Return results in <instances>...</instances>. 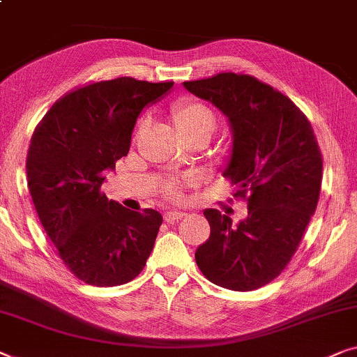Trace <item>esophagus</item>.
Returning <instances> with one entry per match:
<instances>
[{
    "mask_svg": "<svg viewBox=\"0 0 357 357\" xmlns=\"http://www.w3.org/2000/svg\"><path fill=\"white\" fill-rule=\"evenodd\" d=\"M185 217L183 211H167L166 213V220L167 222H175V220H180Z\"/></svg>",
    "mask_w": 357,
    "mask_h": 357,
    "instance_id": "esophagus-1",
    "label": "esophagus"
}]
</instances>
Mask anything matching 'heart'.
Instances as JSON below:
<instances>
[{
	"instance_id": "1",
	"label": "heart",
	"mask_w": 357,
	"mask_h": 357,
	"mask_svg": "<svg viewBox=\"0 0 357 357\" xmlns=\"http://www.w3.org/2000/svg\"><path fill=\"white\" fill-rule=\"evenodd\" d=\"M174 121L177 127L183 133H193L203 128H211L214 130L215 127V117L214 112L209 109L204 102L198 100H191V98H185V100L178 101L174 106ZM146 123V119L140 123V128ZM195 183L193 178L190 177H170L164 183V195L169 196L170 199L182 201L185 198V191H187L191 185Z\"/></svg>"
}]
</instances>
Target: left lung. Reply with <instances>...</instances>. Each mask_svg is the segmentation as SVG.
<instances>
[{
  "label": "left lung",
  "instance_id": "1",
  "mask_svg": "<svg viewBox=\"0 0 357 357\" xmlns=\"http://www.w3.org/2000/svg\"><path fill=\"white\" fill-rule=\"evenodd\" d=\"M198 98L229 117L231 159L224 177L248 203V217L206 209L211 235L195 252L209 282L234 291L271 283L296 252L316 213L322 154L311 122L290 98L248 74L220 72L183 82Z\"/></svg>",
  "mask_w": 357,
  "mask_h": 357
}]
</instances>
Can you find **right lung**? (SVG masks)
<instances>
[{
	"label": "right lung",
	"mask_w": 357,
	"mask_h": 357,
	"mask_svg": "<svg viewBox=\"0 0 357 357\" xmlns=\"http://www.w3.org/2000/svg\"><path fill=\"white\" fill-rule=\"evenodd\" d=\"M117 77L59 98L30 140L27 185L41 225L64 266L95 287L130 282L146 266L162 215L106 198L101 185L130 149L143 107L172 89Z\"/></svg>",
	"instance_id": "add662e5"
}]
</instances>
